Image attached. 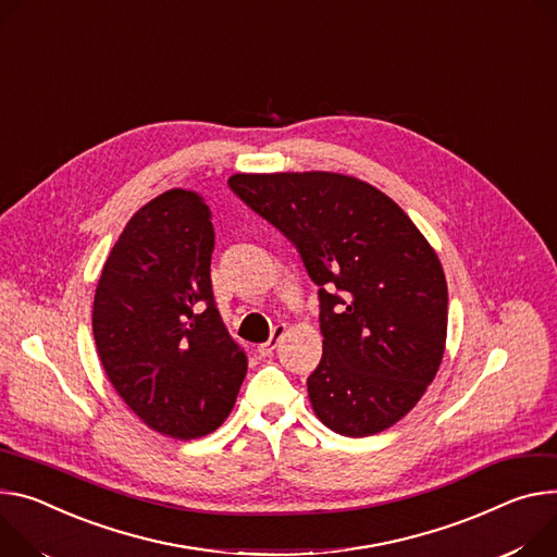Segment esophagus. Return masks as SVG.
I'll return each instance as SVG.
<instances>
[{
    "mask_svg": "<svg viewBox=\"0 0 557 557\" xmlns=\"http://www.w3.org/2000/svg\"><path fill=\"white\" fill-rule=\"evenodd\" d=\"M284 333H286V326H284V324H277V326H273L269 342H264V344H260V346H258V352H260L262 358H269V356H273V350H275V348H277V344L282 342Z\"/></svg>",
    "mask_w": 557,
    "mask_h": 557,
    "instance_id": "1",
    "label": "esophagus"
}]
</instances>
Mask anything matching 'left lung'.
I'll return each mask as SVG.
<instances>
[{"label": "left lung", "instance_id": "1", "mask_svg": "<svg viewBox=\"0 0 557 557\" xmlns=\"http://www.w3.org/2000/svg\"><path fill=\"white\" fill-rule=\"evenodd\" d=\"M228 186L297 248L320 286L324 352L307 380L315 416L346 437L393 426L444 356L448 290L426 237L358 177L237 173Z\"/></svg>", "mask_w": 557, "mask_h": 557}]
</instances>
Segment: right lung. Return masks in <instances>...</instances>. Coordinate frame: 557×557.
Segmentation results:
<instances>
[{
  "label": "right lung",
  "mask_w": 557,
  "mask_h": 557,
  "mask_svg": "<svg viewBox=\"0 0 557 557\" xmlns=\"http://www.w3.org/2000/svg\"><path fill=\"white\" fill-rule=\"evenodd\" d=\"M213 246L205 199L171 188L131 218L95 290L92 335L111 384L175 440L213 433L248 367L215 307Z\"/></svg>",
  "instance_id": "add662e5"
}]
</instances>
